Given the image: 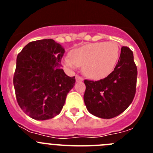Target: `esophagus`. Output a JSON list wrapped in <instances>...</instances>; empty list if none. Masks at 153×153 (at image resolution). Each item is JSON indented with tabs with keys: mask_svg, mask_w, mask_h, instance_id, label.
<instances>
[{
	"mask_svg": "<svg viewBox=\"0 0 153 153\" xmlns=\"http://www.w3.org/2000/svg\"><path fill=\"white\" fill-rule=\"evenodd\" d=\"M83 77H81L79 76H76V82H80V81H83Z\"/></svg>",
	"mask_w": 153,
	"mask_h": 153,
	"instance_id": "esophagus-1",
	"label": "esophagus"
}]
</instances>
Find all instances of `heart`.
Segmentation results:
<instances>
[{
  "label": "heart",
  "mask_w": 153,
  "mask_h": 153,
  "mask_svg": "<svg viewBox=\"0 0 153 153\" xmlns=\"http://www.w3.org/2000/svg\"><path fill=\"white\" fill-rule=\"evenodd\" d=\"M119 57L120 47L117 42H97L74 49L63 58V63L70 69L83 67L86 76L100 79L113 72Z\"/></svg>",
  "instance_id": "b5f03b06"
}]
</instances>
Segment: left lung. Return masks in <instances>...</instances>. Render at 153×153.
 <instances>
[{
    "instance_id": "1",
    "label": "left lung",
    "mask_w": 153,
    "mask_h": 153,
    "mask_svg": "<svg viewBox=\"0 0 153 153\" xmlns=\"http://www.w3.org/2000/svg\"><path fill=\"white\" fill-rule=\"evenodd\" d=\"M137 67L133 53L122 47L120 59L114 70L98 81L85 79L83 100L91 114L102 119H111L124 112L136 94Z\"/></svg>"
}]
</instances>
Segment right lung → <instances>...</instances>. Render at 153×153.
<instances>
[{"instance_id":"1","label":"right lung","mask_w":153,"mask_h":153,"mask_svg":"<svg viewBox=\"0 0 153 153\" xmlns=\"http://www.w3.org/2000/svg\"><path fill=\"white\" fill-rule=\"evenodd\" d=\"M64 48L52 39L30 42L19 53L13 75L18 105L32 119L46 120L60 113L75 84L61 69Z\"/></svg>"}]
</instances>
